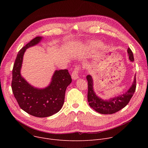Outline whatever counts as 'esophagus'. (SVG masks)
I'll list each match as a JSON object with an SVG mask.
<instances>
[{
  "label": "esophagus",
  "mask_w": 148,
  "mask_h": 148,
  "mask_svg": "<svg viewBox=\"0 0 148 148\" xmlns=\"http://www.w3.org/2000/svg\"><path fill=\"white\" fill-rule=\"evenodd\" d=\"M79 67H76L73 72L71 74V78L73 80H76L78 78V71H79Z\"/></svg>",
  "instance_id": "obj_1"
}]
</instances>
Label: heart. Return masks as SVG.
I'll return each mask as SVG.
<instances>
[{"mask_svg": "<svg viewBox=\"0 0 148 148\" xmlns=\"http://www.w3.org/2000/svg\"><path fill=\"white\" fill-rule=\"evenodd\" d=\"M98 46H102V45H98Z\"/></svg>", "mask_w": 148, "mask_h": 148, "instance_id": "b5f03b06", "label": "heart"}]
</instances>
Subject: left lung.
<instances>
[{
    "mask_svg": "<svg viewBox=\"0 0 148 148\" xmlns=\"http://www.w3.org/2000/svg\"><path fill=\"white\" fill-rule=\"evenodd\" d=\"M127 53L129 60L133 62L134 61V54L130 48L128 49ZM87 79L88 86L87 98L89 105L94 110L101 114H114L124 108L129 103L136 90L135 74L131 86L126 92L109 99H103L98 97L94 91L92 77L91 75H88Z\"/></svg>",
    "mask_w": 148,
    "mask_h": 148,
    "instance_id": "8db88e82",
    "label": "left lung"
}]
</instances>
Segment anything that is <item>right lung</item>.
I'll list each match as a JSON object with an SVG mask.
<instances>
[{
  "mask_svg": "<svg viewBox=\"0 0 148 148\" xmlns=\"http://www.w3.org/2000/svg\"><path fill=\"white\" fill-rule=\"evenodd\" d=\"M43 38L36 37L18 51L13 66L12 82V91L20 107L39 118L50 116L61 109L66 88L72 81L67 70H55L49 85L39 88L32 86L21 75L26 50L40 43Z\"/></svg>",
  "mask_w": 148,
  "mask_h": 148,
  "instance_id": "1",
  "label": "right lung"
}]
</instances>
